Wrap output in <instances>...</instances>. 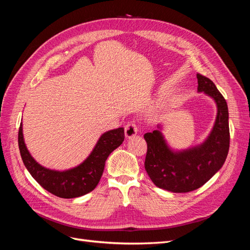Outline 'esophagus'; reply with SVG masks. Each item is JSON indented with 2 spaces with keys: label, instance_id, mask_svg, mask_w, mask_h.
<instances>
[{
  "label": "esophagus",
  "instance_id": "34e87169",
  "mask_svg": "<svg viewBox=\"0 0 250 250\" xmlns=\"http://www.w3.org/2000/svg\"><path fill=\"white\" fill-rule=\"evenodd\" d=\"M138 133V127L135 125L134 122H129L127 123L125 126V137L127 139H131L135 137Z\"/></svg>",
  "mask_w": 250,
  "mask_h": 250
}]
</instances>
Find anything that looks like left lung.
<instances>
[{
  "label": "left lung",
  "mask_w": 250,
  "mask_h": 250,
  "mask_svg": "<svg viewBox=\"0 0 250 250\" xmlns=\"http://www.w3.org/2000/svg\"><path fill=\"white\" fill-rule=\"evenodd\" d=\"M197 79L198 92L210 97L217 106L215 123L208 138L194 147L174 150L164 137L162 125L144 134L148 175L156 187L173 193H187L202 187L222 168L229 149L228 103L210 79L200 74Z\"/></svg>",
  "instance_id": "8db88e82"
}]
</instances>
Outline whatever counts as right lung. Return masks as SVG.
Masks as SVG:
<instances>
[{"mask_svg":"<svg viewBox=\"0 0 250 250\" xmlns=\"http://www.w3.org/2000/svg\"><path fill=\"white\" fill-rule=\"evenodd\" d=\"M124 138L123 127L104 132L84 161L76 167L63 171L44 168L34 160L25 144L21 123L19 130V147L25 167L44 190L60 198H76L92 192L99 184L105 162L112 151L123 143Z\"/></svg>","mask_w":250,"mask_h":250,"instance_id":"add662e5","label":"right lung"}]
</instances>
